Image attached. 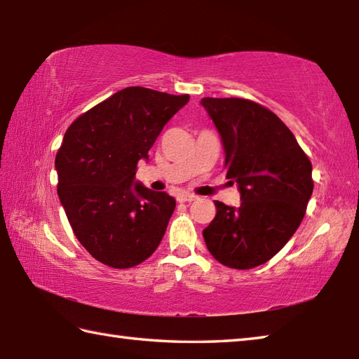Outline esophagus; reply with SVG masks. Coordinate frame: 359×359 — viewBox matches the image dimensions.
Segmentation results:
<instances>
[{
  "label": "esophagus",
  "instance_id": "1",
  "mask_svg": "<svg viewBox=\"0 0 359 359\" xmlns=\"http://www.w3.org/2000/svg\"><path fill=\"white\" fill-rule=\"evenodd\" d=\"M196 199H197V197L194 194H189V193H182V194L177 196L179 202H193Z\"/></svg>",
  "mask_w": 359,
  "mask_h": 359
}]
</instances>
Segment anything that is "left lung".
<instances>
[{"mask_svg": "<svg viewBox=\"0 0 359 359\" xmlns=\"http://www.w3.org/2000/svg\"><path fill=\"white\" fill-rule=\"evenodd\" d=\"M222 140L226 177L238 184V208L216 201L203 230L212 257L248 270L278 253L294 234L313 193L311 163L276 114L245 98H202Z\"/></svg>", "mask_w": 359, "mask_h": 359, "instance_id": "1", "label": "left lung"}]
</instances>
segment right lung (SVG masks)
Returning <instances> with one entry per match:
<instances>
[{
	"label": "right lung",
	"mask_w": 359,
	"mask_h": 359,
	"mask_svg": "<svg viewBox=\"0 0 359 359\" xmlns=\"http://www.w3.org/2000/svg\"><path fill=\"white\" fill-rule=\"evenodd\" d=\"M188 100L125 88L66 131L55 157L58 197L79 242L102 264L131 269L162 241L175 201L137 182V163L148 162L163 126Z\"/></svg>",
	"instance_id": "add662e5"
}]
</instances>
